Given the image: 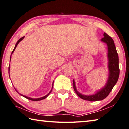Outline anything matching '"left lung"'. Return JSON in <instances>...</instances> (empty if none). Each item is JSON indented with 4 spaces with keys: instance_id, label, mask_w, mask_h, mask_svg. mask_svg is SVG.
Segmentation results:
<instances>
[{
    "instance_id": "1",
    "label": "left lung",
    "mask_w": 129,
    "mask_h": 129,
    "mask_svg": "<svg viewBox=\"0 0 129 129\" xmlns=\"http://www.w3.org/2000/svg\"><path fill=\"white\" fill-rule=\"evenodd\" d=\"M104 37L102 39L103 42L107 44L108 51V59H109V76L106 86L99 91V92L95 93V95L86 96L83 95L79 93L77 91L75 82L73 80V88L77 95L81 99L88 101H98L105 99L109 94L114 85H116L118 81L119 74H120V68L118 65V56L117 52L114 41L111 37L107 34L104 33Z\"/></svg>"
}]
</instances>
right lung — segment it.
Instances as JSON below:
<instances>
[{
    "label": "right lung",
    "mask_w": 129,
    "mask_h": 129,
    "mask_svg": "<svg viewBox=\"0 0 129 129\" xmlns=\"http://www.w3.org/2000/svg\"><path fill=\"white\" fill-rule=\"evenodd\" d=\"M24 38V37H22V38H21L19 40H18V41H17V43H16V45H15V48H14V49H13V50L12 51V53H13V52H14V51H15V48H16V47H17V44H18V43H19V42H20V41H21ZM12 53H11V55H12ZM10 61H11V59H10ZM10 66H9V68H8V73H9V69H10V67H9ZM15 90L17 91H17L15 89ZM51 91H52V90H51ZM51 91H50V92H49L47 95H46V96H43V97H42V98H38V99H32V98H29V97H27V96H24V95H21V93H18H18H19V94H20L21 95H22V96H24V97H25V98H26V99H29V100H32V101H39V100H43V99H45V98H46L49 95V94H50V93H51Z\"/></svg>",
    "instance_id": "right-lung-1"
}]
</instances>
